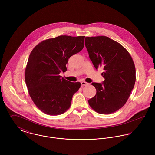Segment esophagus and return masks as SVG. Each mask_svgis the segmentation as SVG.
Here are the masks:
<instances>
[{
	"mask_svg": "<svg viewBox=\"0 0 155 155\" xmlns=\"http://www.w3.org/2000/svg\"><path fill=\"white\" fill-rule=\"evenodd\" d=\"M81 85L82 86H86V85H89V84L87 83V82H85V81H82V82H81Z\"/></svg>",
	"mask_w": 155,
	"mask_h": 155,
	"instance_id": "obj_1",
	"label": "esophagus"
}]
</instances>
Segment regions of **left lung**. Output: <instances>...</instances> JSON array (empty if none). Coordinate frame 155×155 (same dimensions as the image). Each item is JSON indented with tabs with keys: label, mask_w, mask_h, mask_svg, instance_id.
Instances as JSON below:
<instances>
[{
	"label": "left lung",
	"mask_w": 155,
	"mask_h": 155,
	"mask_svg": "<svg viewBox=\"0 0 155 155\" xmlns=\"http://www.w3.org/2000/svg\"><path fill=\"white\" fill-rule=\"evenodd\" d=\"M85 46L95 68L102 67V84L92 83L96 95L88 100L96 112L107 114L122 108L134 88L136 76L133 58L119 43L106 36L86 37Z\"/></svg>",
	"instance_id": "1"
}]
</instances>
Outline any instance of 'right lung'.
Segmentation results:
<instances>
[{"instance_id":"right-lung-1","label":"right lung","mask_w":155,"mask_h":155,"mask_svg":"<svg viewBox=\"0 0 155 155\" xmlns=\"http://www.w3.org/2000/svg\"><path fill=\"white\" fill-rule=\"evenodd\" d=\"M85 36H59L43 41L31 51L25 70L29 95L37 107L48 115H59L70 107L81 83L60 75L67 70L68 58L84 46Z\"/></svg>"}]
</instances>
